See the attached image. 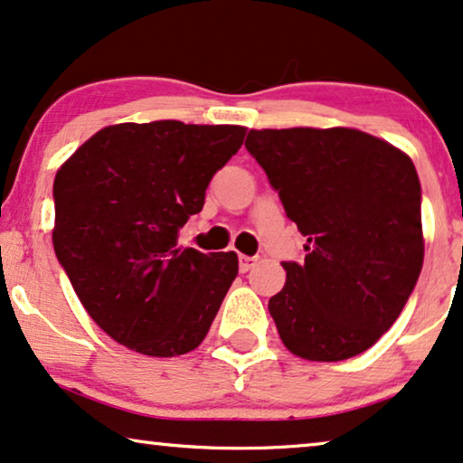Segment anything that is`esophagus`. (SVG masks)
Segmentation results:
<instances>
[{"mask_svg": "<svg viewBox=\"0 0 463 463\" xmlns=\"http://www.w3.org/2000/svg\"><path fill=\"white\" fill-rule=\"evenodd\" d=\"M254 264H256L254 256H239V270H241V273H248Z\"/></svg>", "mask_w": 463, "mask_h": 463, "instance_id": "obj_1", "label": "esophagus"}]
</instances>
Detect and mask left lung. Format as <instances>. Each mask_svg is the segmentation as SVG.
<instances>
[{
  "label": "left lung",
  "instance_id": "obj_1",
  "mask_svg": "<svg viewBox=\"0 0 463 463\" xmlns=\"http://www.w3.org/2000/svg\"><path fill=\"white\" fill-rule=\"evenodd\" d=\"M245 147L307 237L269 300L281 341L311 362L354 357L392 328L423 267L421 184L387 141L355 128H262Z\"/></svg>",
  "mask_w": 463,
  "mask_h": 463
}]
</instances>
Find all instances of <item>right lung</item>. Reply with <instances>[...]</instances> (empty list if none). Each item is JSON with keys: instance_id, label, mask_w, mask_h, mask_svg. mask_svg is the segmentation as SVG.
<instances>
[{"instance_id": "add662e5", "label": "right lung", "mask_w": 463, "mask_h": 463, "mask_svg": "<svg viewBox=\"0 0 463 463\" xmlns=\"http://www.w3.org/2000/svg\"><path fill=\"white\" fill-rule=\"evenodd\" d=\"M243 137L235 125L122 122L92 135L57 171L54 254L116 343L174 357L207 336L239 258L177 248V235Z\"/></svg>"}]
</instances>
